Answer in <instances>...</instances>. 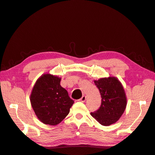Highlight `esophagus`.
<instances>
[{"instance_id":"1","label":"esophagus","mask_w":155,"mask_h":155,"mask_svg":"<svg viewBox=\"0 0 155 155\" xmlns=\"http://www.w3.org/2000/svg\"><path fill=\"white\" fill-rule=\"evenodd\" d=\"M86 100V96H83L81 97V99H79V101H82V102H85Z\"/></svg>"}]
</instances>
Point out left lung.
Wrapping results in <instances>:
<instances>
[{
  "mask_svg": "<svg viewBox=\"0 0 155 155\" xmlns=\"http://www.w3.org/2000/svg\"><path fill=\"white\" fill-rule=\"evenodd\" d=\"M94 81L100 91L101 104L100 109L91 112V116L102 125L116 123L123 114L127 105L122 85L115 77L101 78Z\"/></svg>",
  "mask_w": 155,
  "mask_h": 155,
  "instance_id": "left-lung-1",
  "label": "left lung"
}]
</instances>
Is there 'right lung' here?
Segmentation results:
<instances>
[{
  "instance_id": "right-lung-1",
  "label": "right lung",
  "mask_w": 155,
  "mask_h": 155,
  "mask_svg": "<svg viewBox=\"0 0 155 155\" xmlns=\"http://www.w3.org/2000/svg\"><path fill=\"white\" fill-rule=\"evenodd\" d=\"M60 81V78L45 74L37 79L32 89L31 107L37 118L45 124L56 125L61 122L74 103Z\"/></svg>"
}]
</instances>
